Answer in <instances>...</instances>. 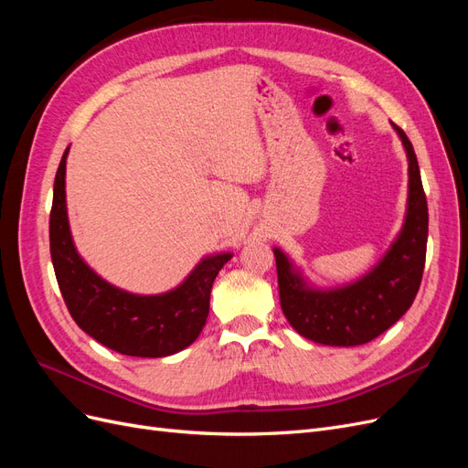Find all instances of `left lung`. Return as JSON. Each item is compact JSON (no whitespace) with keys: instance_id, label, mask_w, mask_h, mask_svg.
Masks as SVG:
<instances>
[{"instance_id":"1","label":"left lung","mask_w":468,"mask_h":468,"mask_svg":"<svg viewBox=\"0 0 468 468\" xmlns=\"http://www.w3.org/2000/svg\"><path fill=\"white\" fill-rule=\"evenodd\" d=\"M408 158V201L404 224L371 271L339 287L310 282L285 251L273 248L282 314L303 337L322 346L353 347L371 342L412 306L426 263L428 201L416 152L394 122Z\"/></svg>"}]
</instances>
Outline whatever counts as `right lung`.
<instances>
[{"label":"right lung","instance_id":"add662e5","mask_svg":"<svg viewBox=\"0 0 468 468\" xmlns=\"http://www.w3.org/2000/svg\"><path fill=\"white\" fill-rule=\"evenodd\" d=\"M66 148L54 179L50 256L64 303L80 328L95 342L131 357H167L189 347L203 332L210 289L230 251L210 253L177 287L136 294L111 285L83 261L69 230L66 207Z\"/></svg>","mask_w":468,"mask_h":468}]
</instances>
